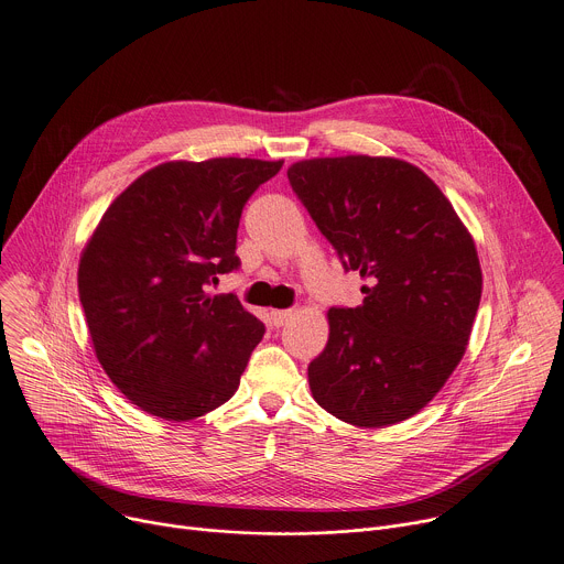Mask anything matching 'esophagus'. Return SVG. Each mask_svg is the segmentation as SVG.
I'll return each mask as SVG.
<instances>
[{
    "label": "esophagus",
    "mask_w": 564,
    "mask_h": 564,
    "mask_svg": "<svg viewBox=\"0 0 564 564\" xmlns=\"http://www.w3.org/2000/svg\"><path fill=\"white\" fill-rule=\"evenodd\" d=\"M270 317H272L274 326H283V324H288L292 319V311H272Z\"/></svg>",
    "instance_id": "34e87169"
}]
</instances>
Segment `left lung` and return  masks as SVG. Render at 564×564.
I'll use <instances>...</instances> for the list:
<instances>
[{"label": "left lung", "instance_id": "obj_1", "mask_svg": "<svg viewBox=\"0 0 564 564\" xmlns=\"http://www.w3.org/2000/svg\"><path fill=\"white\" fill-rule=\"evenodd\" d=\"M288 180L365 301L328 311L308 382L328 414L387 427L419 414L466 352L481 299L477 249L441 188L391 158L292 164Z\"/></svg>", "mask_w": 564, "mask_h": 564}]
</instances>
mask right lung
I'll use <instances>...</instances> for the list:
<instances>
[{"label": "right lung", "instance_id": "add662e5", "mask_svg": "<svg viewBox=\"0 0 564 564\" xmlns=\"http://www.w3.org/2000/svg\"><path fill=\"white\" fill-rule=\"evenodd\" d=\"M283 162H169L134 180L100 218L78 294L100 367L143 412L191 421L227 402L265 335L236 294L209 296L240 268L238 225Z\"/></svg>", "mask_w": 564, "mask_h": 564}]
</instances>
